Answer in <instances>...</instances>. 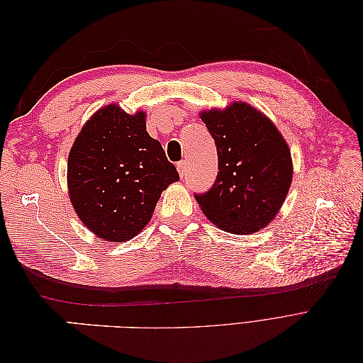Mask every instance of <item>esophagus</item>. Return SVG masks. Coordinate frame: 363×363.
<instances>
[{"label": "esophagus", "mask_w": 363, "mask_h": 363, "mask_svg": "<svg viewBox=\"0 0 363 363\" xmlns=\"http://www.w3.org/2000/svg\"><path fill=\"white\" fill-rule=\"evenodd\" d=\"M186 168H188V162H186V160H182V162L177 163V171H179L182 179H183V175H184V172H186Z\"/></svg>", "instance_id": "obj_1"}]
</instances>
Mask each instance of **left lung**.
I'll list each match as a JSON object with an SVG mask.
<instances>
[{"label": "left lung", "mask_w": 363, "mask_h": 363, "mask_svg": "<svg viewBox=\"0 0 363 363\" xmlns=\"http://www.w3.org/2000/svg\"><path fill=\"white\" fill-rule=\"evenodd\" d=\"M218 151V175L204 194L201 211L221 230L250 235L280 211L292 182L291 151L280 131L247 103L201 112Z\"/></svg>", "instance_id": "1"}]
</instances>
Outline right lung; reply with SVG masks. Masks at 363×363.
<instances>
[{"mask_svg":"<svg viewBox=\"0 0 363 363\" xmlns=\"http://www.w3.org/2000/svg\"><path fill=\"white\" fill-rule=\"evenodd\" d=\"M179 172L145 125V113L116 104L100 108L77 136L68 157L69 199L82 223L111 242L142 232L160 194Z\"/></svg>","mask_w":363,"mask_h":363,"instance_id":"1","label":"right lung"}]
</instances>
